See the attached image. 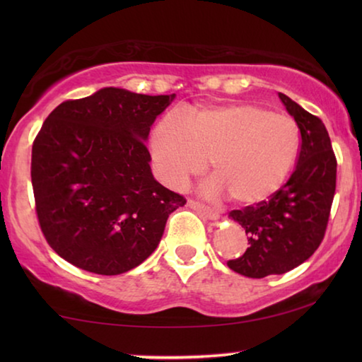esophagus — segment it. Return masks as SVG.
Segmentation results:
<instances>
[{
    "instance_id": "34e87169",
    "label": "esophagus",
    "mask_w": 362,
    "mask_h": 362,
    "mask_svg": "<svg viewBox=\"0 0 362 362\" xmlns=\"http://www.w3.org/2000/svg\"><path fill=\"white\" fill-rule=\"evenodd\" d=\"M187 204H188V207H192L193 211L198 212L199 216H203V217L209 218V220H217V218L220 217V214H218L217 211H214V209H211V207H207V206H204V204L198 203V201L188 199Z\"/></svg>"
}]
</instances>
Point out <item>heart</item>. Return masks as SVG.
I'll return each instance as SVG.
<instances>
[{"instance_id":"heart-1","label":"heart","mask_w":362,"mask_h":362,"mask_svg":"<svg viewBox=\"0 0 362 362\" xmlns=\"http://www.w3.org/2000/svg\"><path fill=\"white\" fill-rule=\"evenodd\" d=\"M300 131L291 116L257 103L193 108L153 129V166L166 185L182 189L206 169L214 175L201 185L209 199L230 194L233 203L259 204L276 193L293 168Z\"/></svg>"}]
</instances>
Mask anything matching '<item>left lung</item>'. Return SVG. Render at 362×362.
<instances>
[{
  "mask_svg": "<svg viewBox=\"0 0 362 362\" xmlns=\"http://www.w3.org/2000/svg\"><path fill=\"white\" fill-rule=\"evenodd\" d=\"M296 119L302 144L297 166L283 188L267 201L231 211L247 235L249 247L228 260L233 272L247 278L283 274L308 260L327 228L337 180V159L324 122L279 93Z\"/></svg>",
  "mask_w": 362,
  "mask_h": 362,
  "instance_id": "8db88e82",
  "label": "left lung"
}]
</instances>
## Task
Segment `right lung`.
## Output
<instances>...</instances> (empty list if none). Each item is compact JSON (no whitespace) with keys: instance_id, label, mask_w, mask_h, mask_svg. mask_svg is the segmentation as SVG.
<instances>
[{"instance_id":"right-lung-1","label":"right lung","mask_w":362,"mask_h":362,"mask_svg":"<svg viewBox=\"0 0 362 362\" xmlns=\"http://www.w3.org/2000/svg\"><path fill=\"white\" fill-rule=\"evenodd\" d=\"M174 99L103 88L46 118L32 148L36 216L49 246L71 265L105 276L129 272L187 203L155 180L145 146Z\"/></svg>"}]
</instances>
